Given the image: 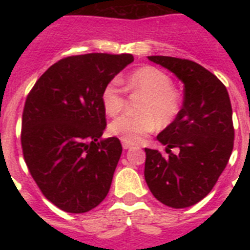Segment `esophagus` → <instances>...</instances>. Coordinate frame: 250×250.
<instances>
[{"mask_svg": "<svg viewBox=\"0 0 250 250\" xmlns=\"http://www.w3.org/2000/svg\"><path fill=\"white\" fill-rule=\"evenodd\" d=\"M122 146H123V149H129L131 146H132V145L128 144V143H123V144H122Z\"/></svg>", "mask_w": 250, "mask_h": 250, "instance_id": "esophagus-1", "label": "esophagus"}]
</instances>
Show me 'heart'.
Instances as JSON below:
<instances>
[{
	"label": "heart",
	"instance_id": "obj_1",
	"mask_svg": "<svg viewBox=\"0 0 250 250\" xmlns=\"http://www.w3.org/2000/svg\"><path fill=\"white\" fill-rule=\"evenodd\" d=\"M128 93H140L136 110L125 114L109 125V132L123 143L136 144L156 129L157 125H171L180 111V97L172 89L170 76L152 66L141 67L121 80ZM102 107L110 117L117 115L125 105V96L115 80L106 84L101 94Z\"/></svg>",
	"mask_w": 250,
	"mask_h": 250
}]
</instances>
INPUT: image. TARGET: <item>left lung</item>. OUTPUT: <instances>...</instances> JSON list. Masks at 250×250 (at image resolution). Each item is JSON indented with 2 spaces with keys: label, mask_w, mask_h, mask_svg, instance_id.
<instances>
[{
  "label": "left lung",
  "mask_w": 250,
  "mask_h": 250,
  "mask_svg": "<svg viewBox=\"0 0 250 250\" xmlns=\"http://www.w3.org/2000/svg\"><path fill=\"white\" fill-rule=\"evenodd\" d=\"M149 61L174 72L184 84L178 117L157 136L166 154L145 148V180L165 205L188 208L210 193L229 164L235 129L225 84L193 61L152 56ZM172 147L179 153L174 155Z\"/></svg>",
  "instance_id": "obj_1"
}]
</instances>
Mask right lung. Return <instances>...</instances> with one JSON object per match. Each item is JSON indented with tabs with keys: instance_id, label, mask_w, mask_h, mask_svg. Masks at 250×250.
<instances>
[{
	"instance_id": "obj_1",
	"label": "right lung",
	"mask_w": 250,
	"mask_h": 250,
	"mask_svg": "<svg viewBox=\"0 0 250 250\" xmlns=\"http://www.w3.org/2000/svg\"><path fill=\"white\" fill-rule=\"evenodd\" d=\"M132 54L66 57L40 76L25 100L21 143L25 165L45 197L67 213H86L109 193L122 154L106 127L101 94Z\"/></svg>"
}]
</instances>
